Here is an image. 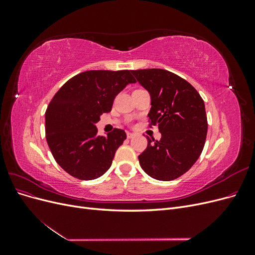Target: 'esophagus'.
Wrapping results in <instances>:
<instances>
[{"label":"esophagus","mask_w":255,"mask_h":255,"mask_svg":"<svg viewBox=\"0 0 255 255\" xmlns=\"http://www.w3.org/2000/svg\"><path fill=\"white\" fill-rule=\"evenodd\" d=\"M134 136H135L134 133H129V132L127 133V137H128V138H133Z\"/></svg>","instance_id":"obj_1"}]
</instances>
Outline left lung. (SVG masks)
I'll return each instance as SVG.
<instances>
[{"instance_id": "left-lung-1", "label": "left lung", "mask_w": 255, "mask_h": 255, "mask_svg": "<svg viewBox=\"0 0 255 255\" xmlns=\"http://www.w3.org/2000/svg\"><path fill=\"white\" fill-rule=\"evenodd\" d=\"M151 96L150 127L158 126L160 140L148 139L138 156L142 170L159 181H172L187 172L204 148L207 118L204 101L191 85L164 69L132 70Z\"/></svg>"}]
</instances>
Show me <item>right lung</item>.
<instances>
[{"label": "right lung", "mask_w": 255, "mask_h": 255, "mask_svg": "<svg viewBox=\"0 0 255 255\" xmlns=\"http://www.w3.org/2000/svg\"><path fill=\"white\" fill-rule=\"evenodd\" d=\"M130 70L85 71L67 81L45 111V138L56 163L79 180H95L112 166L127 139L123 129L99 136L96 123L112 111L114 100L128 84Z\"/></svg>", "instance_id": "right-lung-1"}]
</instances>
